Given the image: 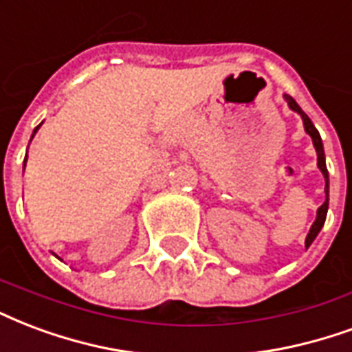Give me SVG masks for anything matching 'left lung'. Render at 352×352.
Here are the masks:
<instances>
[{"label":"left lung","instance_id":"obj_1","mask_svg":"<svg viewBox=\"0 0 352 352\" xmlns=\"http://www.w3.org/2000/svg\"><path fill=\"white\" fill-rule=\"evenodd\" d=\"M285 100H287L289 108L291 110L298 111L302 116V121H304V129H306V132H308L309 136H311V140H314V145H315V151H317V166H319V169L322 171V175H324V181H327V186H324V192H327V199H324V203H322L321 207L317 209V220L314 222V226H311V229H309L308 236H306V246H309L311 244V241H314L315 236H317V233L321 231L322 223H324V220H327V210H329V171H327V164H324V151H322V142H321V136H319V132H317V129L314 126V123L309 121V117L304 113V111L298 108V104L291 98V96L285 95Z\"/></svg>","mask_w":352,"mask_h":352}]
</instances>
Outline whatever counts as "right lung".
Here are the masks:
<instances>
[{"mask_svg":"<svg viewBox=\"0 0 352 352\" xmlns=\"http://www.w3.org/2000/svg\"><path fill=\"white\" fill-rule=\"evenodd\" d=\"M38 126H41V124H38ZM38 126H37V129H35V132H37V130H38ZM35 132H33V134H35ZM25 160H28V155H25ZM23 166H25V164H23Z\"/></svg>","mask_w":352,"mask_h":352,"instance_id":"obj_1","label":"right lung"}]
</instances>
